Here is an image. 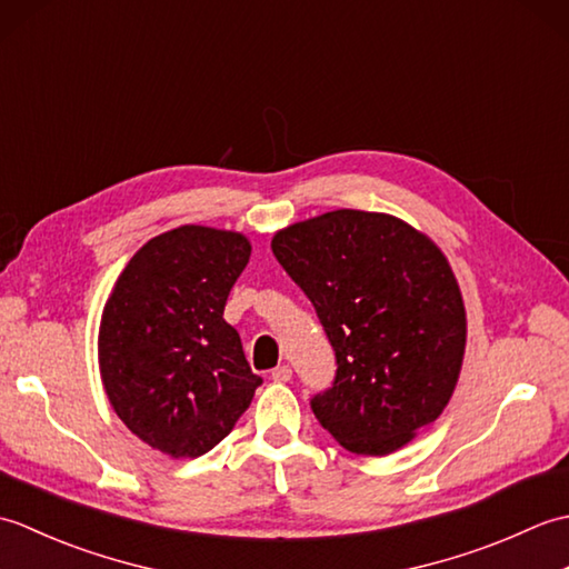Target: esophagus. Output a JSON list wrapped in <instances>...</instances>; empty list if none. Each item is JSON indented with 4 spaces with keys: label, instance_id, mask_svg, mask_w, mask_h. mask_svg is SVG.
<instances>
[{
    "label": "esophagus",
    "instance_id": "34e87169",
    "mask_svg": "<svg viewBox=\"0 0 569 569\" xmlns=\"http://www.w3.org/2000/svg\"><path fill=\"white\" fill-rule=\"evenodd\" d=\"M291 377H293V369L288 367V365H281V367H276V369L271 371V379H273V381H278V383L291 381Z\"/></svg>",
    "mask_w": 569,
    "mask_h": 569
}]
</instances>
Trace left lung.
Returning a JSON list of instances; mask_svg holds the SVG:
<instances>
[{
	"mask_svg": "<svg viewBox=\"0 0 569 569\" xmlns=\"http://www.w3.org/2000/svg\"><path fill=\"white\" fill-rule=\"evenodd\" d=\"M271 249L335 349V381L310 401L320 426L355 455L401 450L450 403L465 359V303L445 253L365 210L296 222Z\"/></svg>",
	"mask_w": 569,
	"mask_h": 569,
	"instance_id": "left-lung-1",
	"label": "left lung"
}]
</instances>
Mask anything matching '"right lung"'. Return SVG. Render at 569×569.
Instances as JSON below:
<instances>
[{"instance_id":"obj_1","label":"right lung","mask_w":569,"mask_h":569,"mask_svg":"<svg viewBox=\"0 0 569 569\" xmlns=\"http://www.w3.org/2000/svg\"><path fill=\"white\" fill-rule=\"evenodd\" d=\"M249 257L244 234L183 224L149 239L107 298L98 337L104 393L153 450L176 459L210 452L261 383L222 318Z\"/></svg>"}]
</instances>
